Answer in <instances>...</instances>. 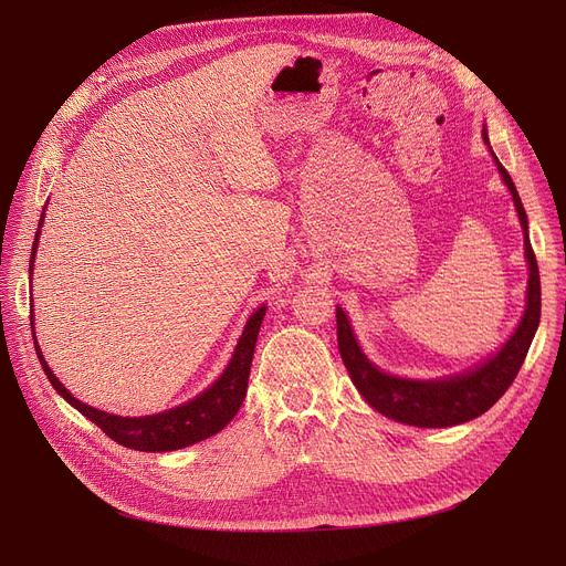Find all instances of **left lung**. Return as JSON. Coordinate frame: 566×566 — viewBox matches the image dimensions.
Segmentation results:
<instances>
[{"instance_id": "left-lung-1", "label": "left lung", "mask_w": 566, "mask_h": 566, "mask_svg": "<svg viewBox=\"0 0 566 566\" xmlns=\"http://www.w3.org/2000/svg\"><path fill=\"white\" fill-rule=\"evenodd\" d=\"M484 139L489 142L486 128H484ZM495 165L502 174V181L507 184L514 197V206L525 233V256L530 265L525 314L518 323L516 333L500 348V353H495L493 358L486 360L482 367L448 380L397 378V376L378 371L365 358V353L360 350L358 342L353 337L350 323L344 310L337 307V342H339L342 360L350 374V380L355 382V388H358L365 401L374 406L378 412H382L385 418H392L397 422L412 424V427H427V429L463 424L480 418L482 412H486L504 392L510 390V385L514 382L525 360L532 337L537 333L539 316H542V284H539L537 256H534V250L527 238V216L510 171L502 167L497 158H495Z\"/></svg>"}]
</instances>
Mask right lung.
<instances>
[{
	"label": "right lung",
	"instance_id": "add662e5",
	"mask_svg": "<svg viewBox=\"0 0 566 566\" xmlns=\"http://www.w3.org/2000/svg\"><path fill=\"white\" fill-rule=\"evenodd\" d=\"M41 222H43V216H41ZM36 248H39V233L34 238L32 259H29L32 265H29V271H34ZM263 314H265V307H259L250 316L243 337L233 350L229 367L216 380L213 388H208L203 395H199L197 399L184 406H176L167 412L148 415V418H118V415H109L77 401L64 385L56 380V376L43 360L36 337H34V344H36L41 367L50 378L52 388L71 406H75L84 418H88L96 427H101V431L107 433L114 442L139 452H171V450L188 448V444H195L199 440H206L208 436L222 431L233 420V415L238 412V408H241L248 392V378H250V367H252L254 346H256ZM32 335H34V314H32Z\"/></svg>",
	"mask_w": 566,
	"mask_h": 566
}]
</instances>
